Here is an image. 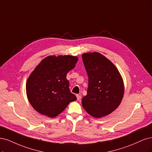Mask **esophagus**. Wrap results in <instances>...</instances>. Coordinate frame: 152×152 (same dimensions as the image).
Listing matches in <instances>:
<instances>
[{"label": "esophagus", "mask_w": 152, "mask_h": 152, "mask_svg": "<svg viewBox=\"0 0 152 152\" xmlns=\"http://www.w3.org/2000/svg\"><path fill=\"white\" fill-rule=\"evenodd\" d=\"M76 97H77V100H80L81 98V95H76Z\"/></svg>", "instance_id": "obj_1"}]
</instances>
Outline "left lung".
<instances>
[{
  "mask_svg": "<svg viewBox=\"0 0 152 152\" xmlns=\"http://www.w3.org/2000/svg\"><path fill=\"white\" fill-rule=\"evenodd\" d=\"M82 58L88 76L82 105L90 115L100 118L120 105L124 92L123 80L117 67L101 53H83Z\"/></svg>",
  "mask_w": 152,
  "mask_h": 152,
  "instance_id": "obj_1",
  "label": "left lung"
}]
</instances>
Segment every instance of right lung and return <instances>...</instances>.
<instances>
[{"label": "right lung", "mask_w": 152, "mask_h": 152, "mask_svg": "<svg viewBox=\"0 0 152 152\" xmlns=\"http://www.w3.org/2000/svg\"><path fill=\"white\" fill-rule=\"evenodd\" d=\"M77 61V57L72 56H48L31 72L26 82V94L38 113L54 117L76 100L70 91L66 75Z\"/></svg>", "instance_id": "right-lung-1"}]
</instances>
